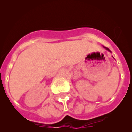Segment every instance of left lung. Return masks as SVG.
<instances>
[{
  "instance_id": "1",
  "label": "left lung",
  "mask_w": 132,
  "mask_h": 132,
  "mask_svg": "<svg viewBox=\"0 0 132 132\" xmlns=\"http://www.w3.org/2000/svg\"><path fill=\"white\" fill-rule=\"evenodd\" d=\"M103 46V48H105L106 49V50H108V51H109V52H111L112 53V52L111 51H110V50H109V48H107V47H105V46ZM113 57V56H112Z\"/></svg>"
}]
</instances>
